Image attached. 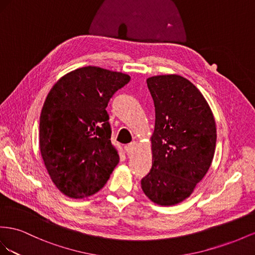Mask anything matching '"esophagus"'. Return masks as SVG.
Segmentation results:
<instances>
[{
	"mask_svg": "<svg viewBox=\"0 0 255 255\" xmlns=\"http://www.w3.org/2000/svg\"><path fill=\"white\" fill-rule=\"evenodd\" d=\"M137 147H139V144H137V142H132V143H130L128 146H127V148H126V150H127V154L128 155H133L134 152H135V150L137 149Z\"/></svg>",
	"mask_w": 255,
	"mask_h": 255,
	"instance_id": "1",
	"label": "esophagus"
}]
</instances>
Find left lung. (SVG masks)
<instances>
[{"instance_id": "8db88e82", "label": "left lung", "mask_w": 255, "mask_h": 255, "mask_svg": "<svg viewBox=\"0 0 255 255\" xmlns=\"http://www.w3.org/2000/svg\"><path fill=\"white\" fill-rule=\"evenodd\" d=\"M146 82L156 120L150 136L151 169L141 187L156 204L176 205L192 194L209 170L216 148V122L206 99L188 79L160 75Z\"/></svg>"}]
</instances>
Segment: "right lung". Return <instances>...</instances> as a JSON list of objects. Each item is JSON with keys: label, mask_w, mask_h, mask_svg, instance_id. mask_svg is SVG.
Instances as JSON below:
<instances>
[{"label": "right lung", "mask_w": 255, "mask_h": 255, "mask_svg": "<svg viewBox=\"0 0 255 255\" xmlns=\"http://www.w3.org/2000/svg\"><path fill=\"white\" fill-rule=\"evenodd\" d=\"M130 76L85 66L57 80L43 103L39 148L50 178L72 199L98 192L120 161L106 111Z\"/></svg>", "instance_id": "add662e5"}]
</instances>
